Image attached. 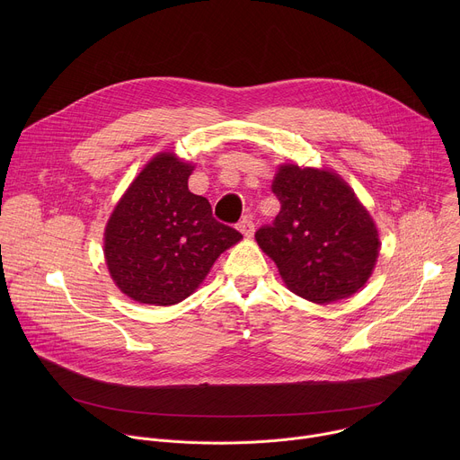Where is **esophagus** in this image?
<instances>
[{"label":"esophagus","mask_w":460,"mask_h":460,"mask_svg":"<svg viewBox=\"0 0 460 460\" xmlns=\"http://www.w3.org/2000/svg\"><path fill=\"white\" fill-rule=\"evenodd\" d=\"M238 231L243 234V236H252L254 234V224H252V220L251 218H242L240 222H238Z\"/></svg>","instance_id":"1"}]
</instances>
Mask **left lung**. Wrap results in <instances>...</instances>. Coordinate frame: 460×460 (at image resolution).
I'll return each instance as SVG.
<instances>
[{
    "label": "left lung",
    "instance_id": "obj_1",
    "mask_svg": "<svg viewBox=\"0 0 460 460\" xmlns=\"http://www.w3.org/2000/svg\"><path fill=\"white\" fill-rule=\"evenodd\" d=\"M273 192L280 213L254 238L298 296L330 304L357 293L378 256V231L351 187L333 171L286 164Z\"/></svg>",
    "mask_w": 460,
    "mask_h": 460
}]
</instances>
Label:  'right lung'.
<instances>
[{
  "mask_svg": "<svg viewBox=\"0 0 460 460\" xmlns=\"http://www.w3.org/2000/svg\"><path fill=\"white\" fill-rule=\"evenodd\" d=\"M192 165L156 155L114 208L103 252L114 284L140 304L172 305L194 293L217 258L242 234L215 220L208 199L192 194Z\"/></svg>",
  "mask_w": 460,
  "mask_h": 460,
  "instance_id": "add662e5",
  "label": "right lung"
}]
</instances>
